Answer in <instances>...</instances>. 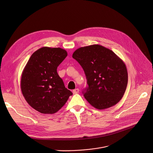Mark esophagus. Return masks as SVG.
<instances>
[{
  "label": "esophagus",
  "instance_id": "1",
  "mask_svg": "<svg viewBox=\"0 0 153 153\" xmlns=\"http://www.w3.org/2000/svg\"><path fill=\"white\" fill-rule=\"evenodd\" d=\"M79 92V88H76V89L73 90V94H77Z\"/></svg>",
  "mask_w": 153,
  "mask_h": 153
}]
</instances>
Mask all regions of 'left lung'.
Wrapping results in <instances>:
<instances>
[{"mask_svg":"<svg viewBox=\"0 0 153 153\" xmlns=\"http://www.w3.org/2000/svg\"><path fill=\"white\" fill-rule=\"evenodd\" d=\"M73 58L84 69L88 87L82 93L93 107L105 109L121 100L128 85V71L112 51L93 45L76 50Z\"/></svg>","mask_w":153,"mask_h":153,"instance_id":"obj_1","label":"left lung"}]
</instances>
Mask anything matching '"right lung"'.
<instances>
[{"instance_id": "1", "label": "right lung", "mask_w": 153, "mask_h": 153, "mask_svg": "<svg viewBox=\"0 0 153 153\" xmlns=\"http://www.w3.org/2000/svg\"><path fill=\"white\" fill-rule=\"evenodd\" d=\"M67 55L62 48L43 47L33 53L22 71V93L27 103L41 114L56 113L73 94L57 71Z\"/></svg>"}]
</instances>
